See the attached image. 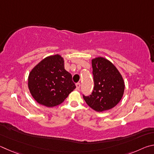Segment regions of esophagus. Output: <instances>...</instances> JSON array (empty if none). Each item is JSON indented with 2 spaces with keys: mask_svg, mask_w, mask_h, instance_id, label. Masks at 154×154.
<instances>
[{
  "mask_svg": "<svg viewBox=\"0 0 154 154\" xmlns=\"http://www.w3.org/2000/svg\"><path fill=\"white\" fill-rule=\"evenodd\" d=\"M75 86H76V90H79L80 88V83L78 82L75 84Z\"/></svg>",
  "mask_w": 154,
  "mask_h": 154,
  "instance_id": "34e87169",
  "label": "esophagus"
}]
</instances>
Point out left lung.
<instances>
[{
	"label": "left lung",
	"mask_w": 154,
	"mask_h": 154,
	"mask_svg": "<svg viewBox=\"0 0 154 154\" xmlns=\"http://www.w3.org/2000/svg\"><path fill=\"white\" fill-rule=\"evenodd\" d=\"M94 88L91 95H83L86 103L96 112L113 108L119 103L125 91V82L114 65L103 57L92 60Z\"/></svg>",
	"instance_id": "left-lung-1"
}]
</instances>
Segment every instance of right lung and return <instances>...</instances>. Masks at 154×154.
<instances>
[{
  "label": "right lung",
  "instance_id": "obj_1",
  "mask_svg": "<svg viewBox=\"0 0 154 154\" xmlns=\"http://www.w3.org/2000/svg\"><path fill=\"white\" fill-rule=\"evenodd\" d=\"M28 88L38 103L52 107L63 103L75 85L71 74L64 68L63 59L55 55L45 58L32 69Z\"/></svg>",
  "mask_w": 154,
  "mask_h": 154
}]
</instances>
